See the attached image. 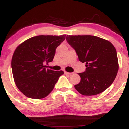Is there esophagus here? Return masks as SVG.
<instances>
[{
	"instance_id": "obj_1",
	"label": "esophagus",
	"mask_w": 129,
	"mask_h": 129,
	"mask_svg": "<svg viewBox=\"0 0 129 129\" xmlns=\"http://www.w3.org/2000/svg\"><path fill=\"white\" fill-rule=\"evenodd\" d=\"M64 73L66 74V75H71L73 74L72 73H69V72H65Z\"/></svg>"
}]
</instances>
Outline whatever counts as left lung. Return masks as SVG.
I'll use <instances>...</instances> for the list:
<instances>
[{
    "instance_id": "1",
    "label": "left lung",
    "mask_w": 129,
    "mask_h": 129,
    "mask_svg": "<svg viewBox=\"0 0 129 129\" xmlns=\"http://www.w3.org/2000/svg\"><path fill=\"white\" fill-rule=\"evenodd\" d=\"M67 42L75 50L86 70L78 75L81 81L75 88L81 94L91 96L106 90L116 78L119 64L116 50L109 41L91 35L70 36Z\"/></svg>"
}]
</instances>
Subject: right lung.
I'll list each match as a JSON object with an SVG mask.
<instances>
[{
  "label": "right lung",
  "instance_id": "add662e5",
  "mask_svg": "<svg viewBox=\"0 0 129 129\" xmlns=\"http://www.w3.org/2000/svg\"><path fill=\"white\" fill-rule=\"evenodd\" d=\"M60 36L40 35L26 40L17 46L11 60L13 76L16 86L26 96L41 99L52 91L62 70L46 69L56 49L66 39Z\"/></svg>",
  "mask_w": 129,
  "mask_h": 129
}]
</instances>
